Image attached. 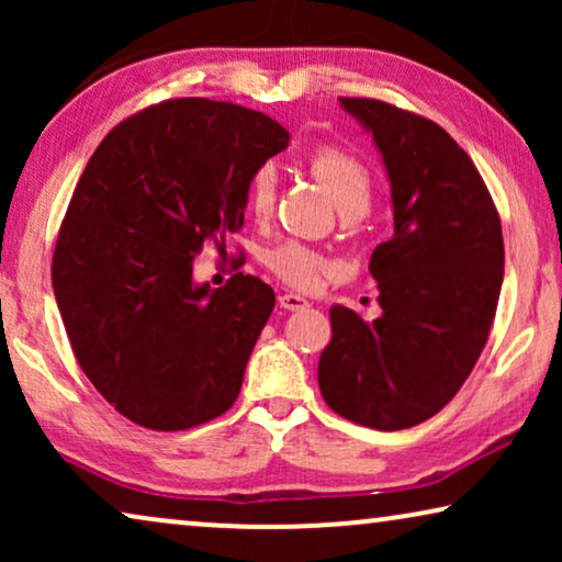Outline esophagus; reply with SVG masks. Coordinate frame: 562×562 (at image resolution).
I'll list each match as a JSON object with an SVG mask.
<instances>
[{"mask_svg": "<svg viewBox=\"0 0 562 562\" xmlns=\"http://www.w3.org/2000/svg\"><path fill=\"white\" fill-rule=\"evenodd\" d=\"M279 304L289 312H299V310H306V306H310V299H304L302 294H281Z\"/></svg>", "mask_w": 562, "mask_h": 562, "instance_id": "34e87169", "label": "esophagus"}]
</instances>
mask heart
<instances>
[{"instance_id": "1", "label": "heart", "mask_w": 562, "mask_h": 562, "mask_svg": "<svg viewBox=\"0 0 562 562\" xmlns=\"http://www.w3.org/2000/svg\"><path fill=\"white\" fill-rule=\"evenodd\" d=\"M310 171L342 214H366L371 206L373 181L368 168L360 164L356 156L345 153L333 145L314 150L310 158ZM276 196H279V173L273 166L258 168L252 176L248 189V210L258 222H266L276 210ZM268 263L283 281L294 283V286L310 289L317 283L322 260L317 252L302 248L296 243H286L276 248L268 258Z\"/></svg>"}]
</instances>
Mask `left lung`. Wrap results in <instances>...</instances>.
<instances>
[{"label":"left lung","instance_id":"left-lung-1","mask_svg":"<svg viewBox=\"0 0 562 562\" xmlns=\"http://www.w3.org/2000/svg\"><path fill=\"white\" fill-rule=\"evenodd\" d=\"M340 106L381 153L394 235L368 263L381 314L333 304L317 379L329 409L394 432L440 412L471 375L502 294V222L473 160L440 125L375 99L340 97Z\"/></svg>","mask_w":562,"mask_h":562}]
</instances>
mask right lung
<instances>
[{
    "instance_id": "1",
    "label": "right lung",
    "mask_w": 562,
    "mask_h": 562,
    "mask_svg": "<svg viewBox=\"0 0 562 562\" xmlns=\"http://www.w3.org/2000/svg\"><path fill=\"white\" fill-rule=\"evenodd\" d=\"M289 130L263 112L173 99L112 130L60 225L53 291L81 371L135 425L225 414L276 294L256 276L194 281L206 240L243 227L248 189Z\"/></svg>"
}]
</instances>
